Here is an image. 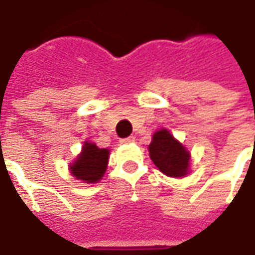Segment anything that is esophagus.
Here are the masks:
<instances>
[{
    "mask_svg": "<svg viewBox=\"0 0 255 255\" xmlns=\"http://www.w3.org/2000/svg\"><path fill=\"white\" fill-rule=\"evenodd\" d=\"M133 142H135V138H133V136H129V138L122 139V143H124V144H129V143H133Z\"/></svg>",
    "mask_w": 255,
    "mask_h": 255,
    "instance_id": "34e87169",
    "label": "esophagus"
}]
</instances>
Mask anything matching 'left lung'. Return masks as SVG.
Listing matches in <instances>:
<instances>
[{
    "label": "left lung",
    "instance_id": "1",
    "mask_svg": "<svg viewBox=\"0 0 255 255\" xmlns=\"http://www.w3.org/2000/svg\"><path fill=\"white\" fill-rule=\"evenodd\" d=\"M149 155L154 165L169 177H184L190 173L191 153L166 128L153 133Z\"/></svg>",
    "mask_w": 255,
    "mask_h": 255
}]
</instances>
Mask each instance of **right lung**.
I'll return each mask as SVG.
<instances>
[{
  "instance_id": "obj_1",
  "label": "right lung",
  "mask_w": 255,
  "mask_h": 255,
  "mask_svg": "<svg viewBox=\"0 0 255 255\" xmlns=\"http://www.w3.org/2000/svg\"><path fill=\"white\" fill-rule=\"evenodd\" d=\"M109 154V149H101L94 142L86 140L82 146V151L69 164V172L76 180L86 184H95L105 175Z\"/></svg>"
}]
</instances>
